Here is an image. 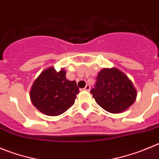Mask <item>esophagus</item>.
<instances>
[{
  "instance_id": "1",
  "label": "esophagus",
  "mask_w": 159,
  "mask_h": 159,
  "mask_svg": "<svg viewBox=\"0 0 159 159\" xmlns=\"http://www.w3.org/2000/svg\"><path fill=\"white\" fill-rule=\"evenodd\" d=\"M84 91H90V85H89V84H87L86 86L84 87Z\"/></svg>"
}]
</instances>
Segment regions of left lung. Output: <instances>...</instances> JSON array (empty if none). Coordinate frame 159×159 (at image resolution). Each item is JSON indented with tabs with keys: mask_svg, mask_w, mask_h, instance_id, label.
<instances>
[{
	"mask_svg": "<svg viewBox=\"0 0 159 159\" xmlns=\"http://www.w3.org/2000/svg\"><path fill=\"white\" fill-rule=\"evenodd\" d=\"M91 93L99 106L112 114L126 111L137 96L131 80L116 67L103 68L98 73L96 86Z\"/></svg>",
	"mask_w": 159,
	"mask_h": 159,
	"instance_id": "8db88e82",
	"label": "left lung"
}]
</instances>
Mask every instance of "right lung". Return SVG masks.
<instances>
[{
    "label": "right lung",
    "mask_w": 159,
    "mask_h": 159,
    "mask_svg": "<svg viewBox=\"0 0 159 159\" xmlns=\"http://www.w3.org/2000/svg\"><path fill=\"white\" fill-rule=\"evenodd\" d=\"M66 70L47 68L36 78L30 92L31 103L44 115L58 116L75 103L79 93L75 81L66 78Z\"/></svg>",
    "instance_id": "right-lung-1"
}]
</instances>
